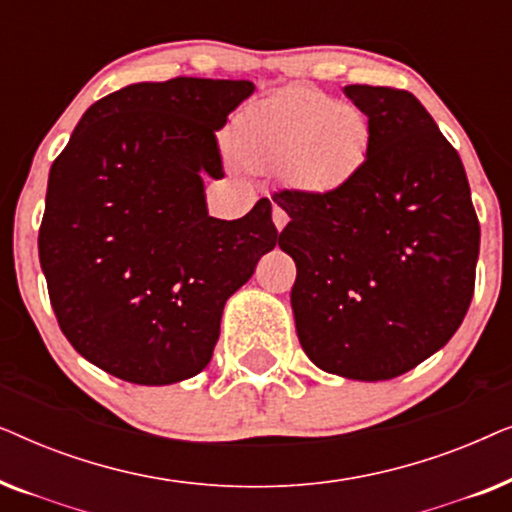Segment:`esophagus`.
<instances>
[{"instance_id": "esophagus-1", "label": "esophagus", "mask_w": 512, "mask_h": 512, "mask_svg": "<svg viewBox=\"0 0 512 512\" xmlns=\"http://www.w3.org/2000/svg\"><path fill=\"white\" fill-rule=\"evenodd\" d=\"M272 223H275V228L279 230V233H282L286 223H289V216H286V212H284L282 207H277V205L272 207Z\"/></svg>"}]
</instances>
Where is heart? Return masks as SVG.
<instances>
[{
	"label": "heart",
	"mask_w": 512,
	"mask_h": 512,
	"mask_svg": "<svg viewBox=\"0 0 512 512\" xmlns=\"http://www.w3.org/2000/svg\"><path fill=\"white\" fill-rule=\"evenodd\" d=\"M373 128L363 109L314 88L279 90L244 111L233 151L256 170H282L298 188L331 193L366 165Z\"/></svg>",
	"instance_id": "b5f03b06"
}]
</instances>
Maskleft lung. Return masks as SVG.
Returning a JSON list of instances; mask_svg holds the SVG:
<instances>
[{
	"label": "left lung",
	"instance_id": "8db88e82",
	"mask_svg": "<svg viewBox=\"0 0 512 512\" xmlns=\"http://www.w3.org/2000/svg\"><path fill=\"white\" fill-rule=\"evenodd\" d=\"M373 128L361 172L331 193H275L296 263V333L314 366L391 380L457 333L473 298L480 223L459 153L408 90L345 86Z\"/></svg>",
	"mask_w": 512,
	"mask_h": 512
}]
</instances>
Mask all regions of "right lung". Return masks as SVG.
<instances>
[{
  "mask_svg": "<svg viewBox=\"0 0 512 512\" xmlns=\"http://www.w3.org/2000/svg\"><path fill=\"white\" fill-rule=\"evenodd\" d=\"M256 86L177 76L132 83L81 116L48 174L39 261L60 331L83 359L163 387L212 361L226 300L279 233L261 198L214 219L216 130Z\"/></svg>",
  "mask_w": 512,
  "mask_h": 512,
  "instance_id": "1",
  "label": "right lung"
}]
</instances>
